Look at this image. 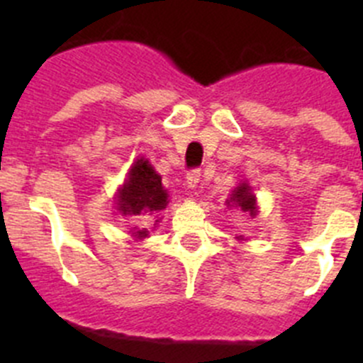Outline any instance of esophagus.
I'll use <instances>...</instances> for the list:
<instances>
[{
	"label": "esophagus",
	"mask_w": 363,
	"mask_h": 363,
	"mask_svg": "<svg viewBox=\"0 0 363 363\" xmlns=\"http://www.w3.org/2000/svg\"><path fill=\"white\" fill-rule=\"evenodd\" d=\"M200 175H202V172H200L199 168H195V170H191L188 175H186V184H188V188L195 189L196 186H199Z\"/></svg>",
	"instance_id": "obj_1"
}]
</instances>
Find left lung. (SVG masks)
<instances>
[{
    "label": "left lung",
    "mask_w": 363,
    "mask_h": 363,
    "mask_svg": "<svg viewBox=\"0 0 363 363\" xmlns=\"http://www.w3.org/2000/svg\"><path fill=\"white\" fill-rule=\"evenodd\" d=\"M226 207H233V208H239V211L247 212L251 218L256 216V196L252 195V189L247 182H240L235 189L232 191L230 199L226 200ZM239 240H242V235L237 237Z\"/></svg>",
    "instance_id": "8db88e82"
}]
</instances>
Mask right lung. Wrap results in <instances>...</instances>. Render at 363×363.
Segmentation results:
<instances>
[{
  "label": "right lung",
  "mask_w": 363,
  "mask_h": 363,
  "mask_svg": "<svg viewBox=\"0 0 363 363\" xmlns=\"http://www.w3.org/2000/svg\"><path fill=\"white\" fill-rule=\"evenodd\" d=\"M167 205L168 195L161 184V177L147 160L138 158L131 164L124 184L117 189V211L123 216H151L158 214ZM131 235L142 240L149 237V230L135 226Z\"/></svg>",
  "instance_id": "add662e5"
}]
</instances>
